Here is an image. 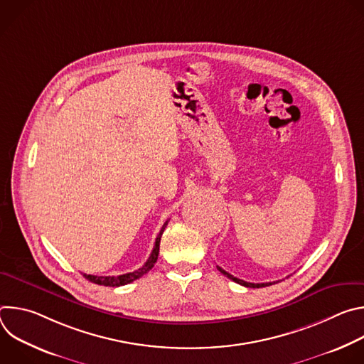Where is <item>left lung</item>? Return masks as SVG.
Instances as JSON below:
<instances>
[{"mask_svg":"<svg viewBox=\"0 0 364 364\" xmlns=\"http://www.w3.org/2000/svg\"><path fill=\"white\" fill-rule=\"evenodd\" d=\"M218 269H219L225 277H228L229 279H232V281H235V282H237V284H240V285H243V287H247V288H262V287L272 285V282H265V284H252V282H246V281H243V279H239V278H236V277L230 275L229 272H226V271H225V269H222L220 267H218Z\"/></svg>","mask_w":364,"mask_h":364,"instance_id":"obj_1","label":"left lung"}]
</instances>
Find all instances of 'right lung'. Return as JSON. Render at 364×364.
<instances>
[{"label": "right lung", "instance_id": "add662e5", "mask_svg": "<svg viewBox=\"0 0 364 364\" xmlns=\"http://www.w3.org/2000/svg\"><path fill=\"white\" fill-rule=\"evenodd\" d=\"M167 225H168V220L163 225V228H161V230H160L157 239H155V245H154V249H152V252H151V255H149V257H148V261H146L139 269H136V271H134V272L124 274V275H118V277H97V275H86V274H83V277H85L87 281L93 282V284L105 285V287H122V285H127V284H129V282H132V281L141 278L142 275H145L146 272H149V271L152 269L154 264L157 262L159 252H160V240H161L163 232H164V229H166Z\"/></svg>", "mask_w": 364, "mask_h": 364}]
</instances>
